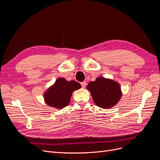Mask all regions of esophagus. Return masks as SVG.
<instances>
[{"mask_svg": "<svg viewBox=\"0 0 160 160\" xmlns=\"http://www.w3.org/2000/svg\"><path fill=\"white\" fill-rule=\"evenodd\" d=\"M81 86H82V88H85V85H86V82H85V81L81 82Z\"/></svg>", "mask_w": 160, "mask_h": 160, "instance_id": "1", "label": "esophagus"}]
</instances>
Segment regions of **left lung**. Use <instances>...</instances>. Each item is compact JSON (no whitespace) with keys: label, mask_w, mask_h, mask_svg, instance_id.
Listing matches in <instances>:
<instances>
[{"label":"left lung","mask_w":160,"mask_h":160,"mask_svg":"<svg viewBox=\"0 0 160 160\" xmlns=\"http://www.w3.org/2000/svg\"><path fill=\"white\" fill-rule=\"evenodd\" d=\"M87 89L90 91L95 105L103 109L113 107L122 95L118 82L104 77H98L95 81L90 82Z\"/></svg>","instance_id":"obj_1"}]
</instances>
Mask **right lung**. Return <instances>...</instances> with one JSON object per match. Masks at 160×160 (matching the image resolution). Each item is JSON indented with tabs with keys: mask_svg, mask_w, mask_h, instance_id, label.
<instances>
[{
	"mask_svg": "<svg viewBox=\"0 0 160 160\" xmlns=\"http://www.w3.org/2000/svg\"><path fill=\"white\" fill-rule=\"evenodd\" d=\"M81 88L75 81H67L65 78H59L55 84L51 86L44 93L45 103L50 107L61 109L70 102L72 93Z\"/></svg>",
	"mask_w": 160,
	"mask_h": 160,
	"instance_id": "right-lung-1",
	"label": "right lung"
}]
</instances>
